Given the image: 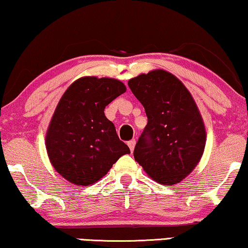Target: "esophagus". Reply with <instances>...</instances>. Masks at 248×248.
<instances>
[{
    "mask_svg": "<svg viewBox=\"0 0 248 248\" xmlns=\"http://www.w3.org/2000/svg\"><path fill=\"white\" fill-rule=\"evenodd\" d=\"M135 144H136V140H129V142H127V145L129 147V151H131V152L134 151Z\"/></svg>",
    "mask_w": 248,
    "mask_h": 248,
    "instance_id": "obj_1",
    "label": "esophagus"
}]
</instances>
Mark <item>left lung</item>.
I'll use <instances>...</instances> for the list:
<instances>
[{"mask_svg":"<svg viewBox=\"0 0 248 248\" xmlns=\"http://www.w3.org/2000/svg\"><path fill=\"white\" fill-rule=\"evenodd\" d=\"M128 86L147 116L135 161L159 184H177L195 169L206 143L196 103L180 79L164 70L133 78Z\"/></svg>","mask_w":248,"mask_h":248,"instance_id":"left-lung-1","label":"left lung"}]
</instances>
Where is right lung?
Masks as SVG:
<instances>
[{"instance_id": "add662e5", "label": "right lung", "mask_w": 248, "mask_h": 248, "mask_svg": "<svg viewBox=\"0 0 248 248\" xmlns=\"http://www.w3.org/2000/svg\"><path fill=\"white\" fill-rule=\"evenodd\" d=\"M126 87L119 79L85 76L61 97L45 137L49 161L75 185H92L111 170L128 146L120 140L104 108Z\"/></svg>"}]
</instances>
